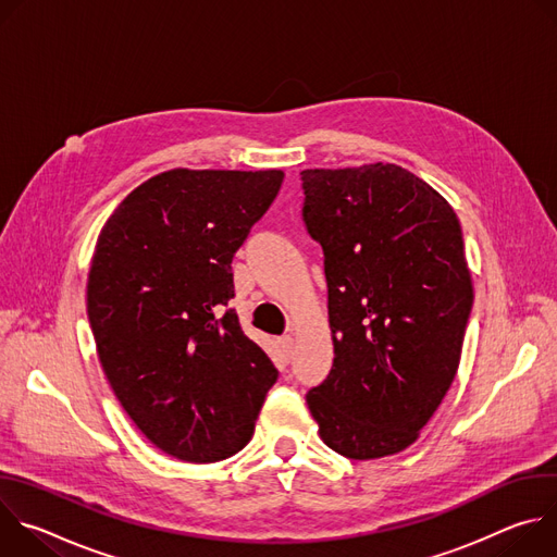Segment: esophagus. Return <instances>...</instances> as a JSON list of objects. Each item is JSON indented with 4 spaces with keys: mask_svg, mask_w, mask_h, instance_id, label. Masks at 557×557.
<instances>
[{
    "mask_svg": "<svg viewBox=\"0 0 557 557\" xmlns=\"http://www.w3.org/2000/svg\"><path fill=\"white\" fill-rule=\"evenodd\" d=\"M293 346H295V344H293V337H290V335L277 339V350H280V355H282L284 361H288V359L293 357Z\"/></svg>",
    "mask_w": 557,
    "mask_h": 557,
    "instance_id": "esophagus-1",
    "label": "esophagus"
}]
</instances>
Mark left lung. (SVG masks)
Here are the masks:
<instances>
[{"mask_svg":"<svg viewBox=\"0 0 557 557\" xmlns=\"http://www.w3.org/2000/svg\"><path fill=\"white\" fill-rule=\"evenodd\" d=\"M304 220L324 249L333 370L306 394L322 441L370 460L410 447L458 372L473 304L451 205L417 174L304 170Z\"/></svg>","mask_w":557,"mask_h":557,"instance_id":"1","label":"left lung"}]
</instances>
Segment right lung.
<instances>
[{
  "mask_svg": "<svg viewBox=\"0 0 557 557\" xmlns=\"http://www.w3.org/2000/svg\"><path fill=\"white\" fill-rule=\"evenodd\" d=\"M282 170L156 174L106 220L88 273V317L127 417L161 451L215 462L253 436L277 381L233 308V253L264 215Z\"/></svg>",
  "mask_w": 557,
  "mask_h": 557,
  "instance_id": "1",
  "label": "right lung"
}]
</instances>
